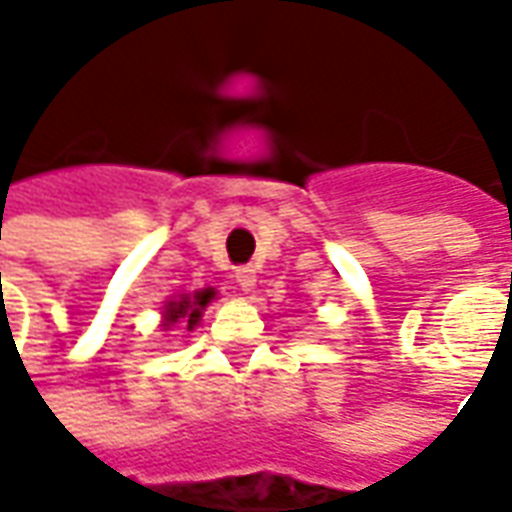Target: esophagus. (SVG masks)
Returning <instances> with one entry per match:
<instances>
[{"mask_svg": "<svg viewBox=\"0 0 512 512\" xmlns=\"http://www.w3.org/2000/svg\"><path fill=\"white\" fill-rule=\"evenodd\" d=\"M235 282L241 285V290H252L257 282V271L252 266L235 268Z\"/></svg>", "mask_w": 512, "mask_h": 512, "instance_id": "34e87169", "label": "esophagus"}]
</instances>
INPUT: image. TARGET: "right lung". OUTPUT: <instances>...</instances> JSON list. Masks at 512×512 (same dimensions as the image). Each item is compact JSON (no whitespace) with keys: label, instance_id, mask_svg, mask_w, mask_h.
I'll use <instances>...</instances> for the list:
<instances>
[{"label":"right lung","instance_id":"add662e5","mask_svg":"<svg viewBox=\"0 0 512 512\" xmlns=\"http://www.w3.org/2000/svg\"><path fill=\"white\" fill-rule=\"evenodd\" d=\"M216 293H213V288H205V290H197L194 296H180L178 301H169L167 304V326H172V323H189L191 326H197V321H200L202 310H205V304L213 299Z\"/></svg>","mask_w":512,"mask_h":512}]
</instances>
